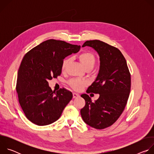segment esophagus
<instances>
[{
  "instance_id": "34e87169",
  "label": "esophagus",
  "mask_w": 154,
  "mask_h": 154,
  "mask_svg": "<svg viewBox=\"0 0 154 154\" xmlns=\"http://www.w3.org/2000/svg\"><path fill=\"white\" fill-rule=\"evenodd\" d=\"M72 94H73V97H74V98L77 97L79 96V94L78 93H73Z\"/></svg>"
}]
</instances>
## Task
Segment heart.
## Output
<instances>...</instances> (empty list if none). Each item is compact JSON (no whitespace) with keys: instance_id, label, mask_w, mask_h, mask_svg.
<instances>
[{"instance_id":"1","label":"heart","mask_w":154,"mask_h":154,"mask_svg":"<svg viewBox=\"0 0 154 154\" xmlns=\"http://www.w3.org/2000/svg\"><path fill=\"white\" fill-rule=\"evenodd\" d=\"M79 59L85 68L89 66H91L93 68L96 61V57L94 56V55L91 52H89L82 53L79 55ZM70 58H66L62 61L61 68L63 71H65L69 63L70 62ZM68 84L72 89L79 91L83 87L86 85L87 82L85 80H82L79 79H72L69 80Z\"/></svg>"}]
</instances>
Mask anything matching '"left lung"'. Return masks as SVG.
Instances as JSON below:
<instances>
[{
	"label": "left lung",
	"instance_id": "left-lung-1",
	"mask_svg": "<svg viewBox=\"0 0 154 154\" xmlns=\"http://www.w3.org/2000/svg\"><path fill=\"white\" fill-rule=\"evenodd\" d=\"M86 46L97 52L100 61L98 75L86 93L100 96L93 102L88 95L82 94L85 105L80 113L86 124L103 129L113 125L122 113L130 94L131 75L125 58L117 48L97 39L86 41L82 47Z\"/></svg>",
	"mask_w": 154,
	"mask_h": 154
}]
</instances>
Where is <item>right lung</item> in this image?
I'll use <instances>...</instances> for the list:
<instances>
[{"instance_id":"right-lung-1","label":"right lung","mask_w":154,"mask_h":154,"mask_svg":"<svg viewBox=\"0 0 154 154\" xmlns=\"http://www.w3.org/2000/svg\"><path fill=\"white\" fill-rule=\"evenodd\" d=\"M80 49V46L64 41L49 39L24 56L17 72L16 90L26 118L33 124L46 125L54 122L72 99V93L64 88L53 91L48 80L60 75L63 59Z\"/></svg>"}]
</instances>
